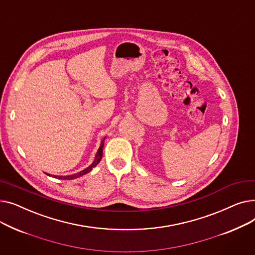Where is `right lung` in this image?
<instances>
[{
  "mask_svg": "<svg viewBox=\"0 0 255 255\" xmlns=\"http://www.w3.org/2000/svg\"><path fill=\"white\" fill-rule=\"evenodd\" d=\"M104 139H105V138H104ZM104 139L102 140V142H101V144H100V148L98 149V152H97V154H96L95 160H94V162H93L89 167H87L86 169H84V170H82V171H79V172H77V173H74V175H71V176H66V177H57V176H55V178H59V179H61V180H72V179H76V178L82 177V176L86 175V173L90 172L93 167H95V166L100 162V160H101V158H102V151H103V145H104ZM48 176H49V175H48Z\"/></svg>",
  "mask_w": 255,
  "mask_h": 255,
  "instance_id": "obj_1",
  "label": "right lung"
}]
</instances>
